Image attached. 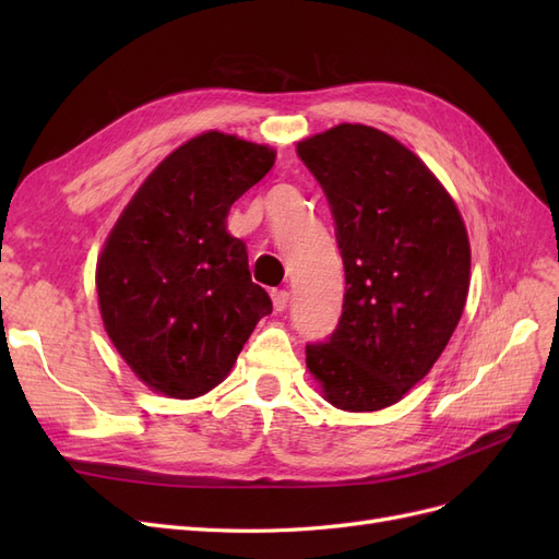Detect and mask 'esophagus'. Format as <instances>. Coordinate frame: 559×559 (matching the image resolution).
<instances>
[{
    "label": "esophagus",
    "instance_id": "obj_1",
    "mask_svg": "<svg viewBox=\"0 0 559 559\" xmlns=\"http://www.w3.org/2000/svg\"><path fill=\"white\" fill-rule=\"evenodd\" d=\"M289 302H292L289 292H273V306L277 312H284L286 308H289Z\"/></svg>",
    "mask_w": 559,
    "mask_h": 559
}]
</instances>
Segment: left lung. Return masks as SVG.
<instances>
[{
	"label": "left lung",
	"instance_id": "obj_1",
	"mask_svg": "<svg viewBox=\"0 0 559 559\" xmlns=\"http://www.w3.org/2000/svg\"><path fill=\"white\" fill-rule=\"evenodd\" d=\"M296 151L329 200L347 284L341 321L306 361L335 408L382 411L429 373L460 324L471 280L462 214L382 130L341 123Z\"/></svg>",
	"mask_w": 559,
	"mask_h": 559
}]
</instances>
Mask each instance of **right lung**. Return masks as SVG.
<instances>
[{
    "instance_id": "right-lung-1",
    "label": "right lung",
    "mask_w": 559,
    "mask_h": 559,
    "mask_svg": "<svg viewBox=\"0 0 559 559\" xmlns=\"http://www.w3.org/2000/svg\"><path fill=\"white\" fill-rule=\"evenodd\" d=\"M273 165L270 146L202 132L144 179L111 228L95 273L99 312L118 354L154 392L207 394L273 312L251 282L245 242L226 230L233 202Z\"/></svg>"
}]
</instances>
